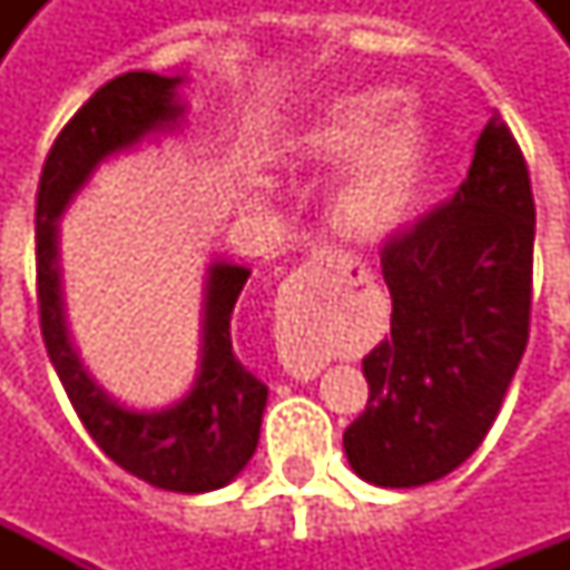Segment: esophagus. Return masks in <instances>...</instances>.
Returning a JSON list of instances; mask_svg holds the SVG:
<instances>
[{
    "label": "esophagus",
    "instance_id": "1",
    "mask_svg": "<svg viewBox=\"0 0 570 570\" xmlns=\"http://www.w3.org/2000/svg\"><path fill=\"white\" fill-rule=\"evenodd\" d=\"M311 265H330V268H333V265L335 268H338V265H347V268H351V265H357V262L351 259L345 249L326 247V244H323V247H314V253H311ZM302 372H305V375H314L317 366H302Z\"/></svg>",
    "mask_w": 570,
    "mask_h": 570
}]
</instances>
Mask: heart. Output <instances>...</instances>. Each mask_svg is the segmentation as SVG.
Returning a JSON list of instances; mask_svg holds the SVG:
<instances>
[{
  "label": "heart",
  "mask_w": 570,
  "mask_h": 570,
  "mask_svg": "<svg viewBox=\"0 0 570 570\" xmlns=\"http://www.w3.org/2000/svg\"><path fill=\"white\" fill-rule=\"evenodd\" d=\"M394 88L342 94L323 106L302 134V149L338 161L354 155L335 204L351 228L382 232L403 219L415 200L430 155L424 121L400 112Z\"/></svg>",
  "instance_id": "obj_1"
}]
</instances>
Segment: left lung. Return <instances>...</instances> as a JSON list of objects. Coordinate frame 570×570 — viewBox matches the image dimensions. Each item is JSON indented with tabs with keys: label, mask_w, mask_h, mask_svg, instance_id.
<instances>
[{
	"label": "left lung",
	"mask_w": 570,
	"mask_h": 570,
	"mask_svg": "<svg viewBox=\"0 0 570 570\" xmlns=\"http://www.w3.org/2000/svg\"><path fill=\"white\" fill-rule=\"evenodd\" d=\"M534 195L525 155L498 112L452 198L382 244L391 335L363 357L366 409L345 430L357 476L415 489L485 440L531 326Z\"/></svg>",
	"instance_id": "1"
}]
</instances>
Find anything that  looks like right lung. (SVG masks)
<instances>
[{"label":"right lung","instance_id":"right-lung-1","mask_svg":"<svg viewBox=\"0 0 570 570\" xmlns=\"http://www.w3.org/2000/svg\"><path fill=\"white\" fill-rule=\"evenodd\" d=\"M179 81V76L125 72L97 88L57 134L36 191V298L48 357L91 440L130 476L155 489L200 494L228 485L259 442L268 387L232 347V311L249 272L225 262L210 268L198 382L186 400L161 412H130L88 379L69 347L57 277L55 219L106 155L134 146L149 130L170 128L183 116Z\"/></svg>","mask_w":570,"mask_h":570}]
</instances>
